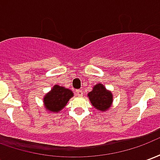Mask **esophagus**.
<instances>
[{"mask_svg":"<svg viewBox=\"0 0 160 160\" xmlns=\"http://www.w3.org/2000/svg\"><path fill=\"white\" fill-rule=\"evenodd\" d=\"M76 95L78 97H82L83 96V91L82 90H77L76 91Z\"/></svg>","mask_w":160,"mask_h":160,"instance_id":"34e87169","label":"esophagus"}]
</instances>
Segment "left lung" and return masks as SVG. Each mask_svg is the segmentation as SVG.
Returning <instances> with one entry per match:
<instances>
[{
	"instance_id": "left-lung-1",
	"label": "left lung",
	"mask_w": 160,
	"mask_h": 160,
	"mask_svg": "<svg viewBox=\"0 0 160 160\" xmlns=\"http://www.w3.org/2000/svg\"><path fill=\"white\" fill-rule=\"evenodd\" d=\"M88 97L95 109L100 111H106L113 102V95L111 92L108 91L104 85L97 84L93 87L92 91L88 93Z\"/></svg>"
}]
</instances>
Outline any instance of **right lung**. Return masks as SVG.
<instances>
[{
    "label": "right lung",
    "instance_id": "add662e5",
    "mask_svg": "<svg viewBox=\"0 0 160 160\" xmlns=\"http://www.w3.org/2000/svg\"><path fill=\"white\" fill-rule=\"evenodd\" d=\"M73 96L71 90L55 85L43 98V104L49 112H58L66 106L67 103Z\"/></svg>",
    "mask_w": 160,
    "mask_h": 160
}]
</instances>
